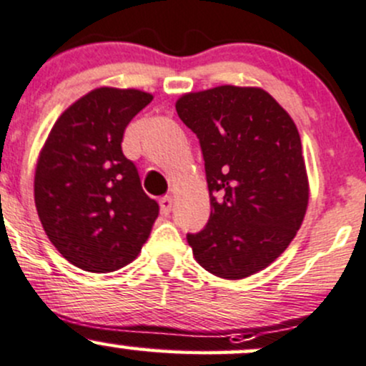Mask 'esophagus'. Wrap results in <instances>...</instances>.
<instances>
[{
    "mask_svg": "<svg viewBox=\"0 0 366 366\" xmlns=\"http://www.w3.org/2000/svg\"><path fill=\"white\" fill-rule=\"evenodd\" d=\"M159 207H162L163 215H168L172 212V207H174V198L172 196H164V198L159 199Z\"/></svg>",
    "mask_w": 366,
    "mask_h": 366,
    "instance_id": "esophagus-1",
    "label": "esophagus"
}]
</instances>
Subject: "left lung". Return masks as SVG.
I'll list each match as a JSON object with an SVG mask.
<instances>
[{
	"mask_svg": "<svg viewBox=\"0 0 366 366\" xmlns=\"http://www.w3.org/2000/svg\"><path fill=\"white\" fill-rule=\"evenodd\" d=\"M179 118L199 139L210 219L187 234L202 267L226 280L262 271L295 238L309 202L294 119L262 88L215 86L182 95Z\"/></svg>",
	"mask_w": 366,
	"mask_h": 366,
	"instance_id": "obj_1",
	"label": "left lung"
}]
</instances>
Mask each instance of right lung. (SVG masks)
<instances>
[{
  "label": "right lung",
  "mask_w": 366,
  "mask_h": 366,
  "mask_svg": "<svg viewBox=\"0 0 366 366\" xmlns=\"http://www.w3.org/2000/svg\"><path fill=\"white\" fill-rule=\"evenodd\" d=\"M151 100L135 88H95L59 116L39 152V220L64 259L83 271L130 264L159 214L122 151L124 128Z\"/></svg>",
  "instance_id": "add662e5"
}]
</instances>
